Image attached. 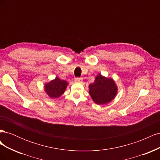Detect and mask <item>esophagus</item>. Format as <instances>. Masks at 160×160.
Instances as JSON below:
<instances>
[{"label": "esophagus", "instance_id": "obj_1", "mask_svg": "<svg viewBox=\"0 0 160 160\" xmlns=\"http://www.w3.org/2000/svg\"><path fill=\"white\" fill-rule=\"evenodd\" d=\"M75 81L76 83H81L82 81V78H81V77H77V78H75Z\"/></svg>", "mask_w": 160, "mask_h": 160}]
</instances>
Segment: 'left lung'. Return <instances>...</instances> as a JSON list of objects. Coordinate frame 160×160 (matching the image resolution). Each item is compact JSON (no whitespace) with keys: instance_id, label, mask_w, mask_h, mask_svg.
Masks as SVG:
<instances>
[{"instance_id":"8db88e82","label":"left lung","mask_w":160,"mask_h":160,"mask_svg":"<svg viewBox=\"0 0 160 160\" xmlns=\"http://www.w3.org/2000/svg\"><path fill=\"white\" fill-rule=\"evenodd\" d=\"M117 90L113 79L105 78L101 74L96 77L93 83L89 85V94L98 105L110 102L117 94Z\"/></svg>"}]
</instances>
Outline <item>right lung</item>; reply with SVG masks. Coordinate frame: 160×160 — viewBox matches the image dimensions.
Returning <instances> with one entry per match:
<instances>
[{"instance_id":"right-lung-1","label":"right lung","mask_w":160,"mask_h":160,"mask_svg":"<svg viewBox=\"0 0 160 160\" xmlns=\"http://www.w3.org/2000/svg\"><path fill=\"white\" fill-rule=\"evenodd\" d=\"M67 86V81L60 79L59 77H56L55 80L51 81L50 83L45 85V89L50 98H57L64 93Z\"/></svg>"}]
</instances>
